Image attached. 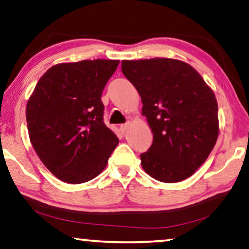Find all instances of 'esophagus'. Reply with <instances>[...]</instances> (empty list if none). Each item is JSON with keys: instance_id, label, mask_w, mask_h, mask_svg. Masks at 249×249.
Segmentation results:
<instances>
[{"instance_id": "esophagus-1", "label": "esophagus", "mask_w": 249, "mask_h": 249, "mask_svg": "<svg viewBox=\"0 0 249 249\" xmlns=\"http://www.w3.org/2000/svg\"><path fill=\"white\" fill-rule=\"evenodd\" d=\"M128 126H129V123H125V124H122V125H121V131H122V132H126V131H127Z\"/></svg>"}]
</instances>
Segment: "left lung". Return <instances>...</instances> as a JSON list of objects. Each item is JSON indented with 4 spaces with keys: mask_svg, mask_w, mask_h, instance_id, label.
Segmentation results:
<instances>
[{
    "mask_svg": "<svg viewBox=\"0 0 249 249\" xmlns=\"http://www.w3.org/2000/svg\"><path fill=\"white\" fill-rule=\"evenodd\" d=\"M122 71L139 91L153 133L151 147L141 154L143 170L165 183L191 177L219 134L213 91L194 67L176 59L123 60Z\"/></svg>",
    "mask_w": 249,
    "mask_h": 249,
    "instance_id": "8db88e82",
    "label": "left lung"
}]
</instances>
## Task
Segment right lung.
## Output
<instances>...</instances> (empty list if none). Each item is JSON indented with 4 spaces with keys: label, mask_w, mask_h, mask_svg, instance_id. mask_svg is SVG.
<instances>
[{
    "label": "right lung",
    "mask_w": 249,
    "mask_h": 249,
    "mask_svg": "<svg viewBox=\"0 0 249 249\" xmlns=\"http://www.w3.org/2000/svg\"><path fill=\"white\" fill-rule=\"evenodd\" d=\"M120 60H83L53 66L27 104L31 144L46 168L67 183L94 179L118 144L104 123L102 92Z\"/></svg>",
    "instance_id": "right-lung-1"
}]
</instances>
